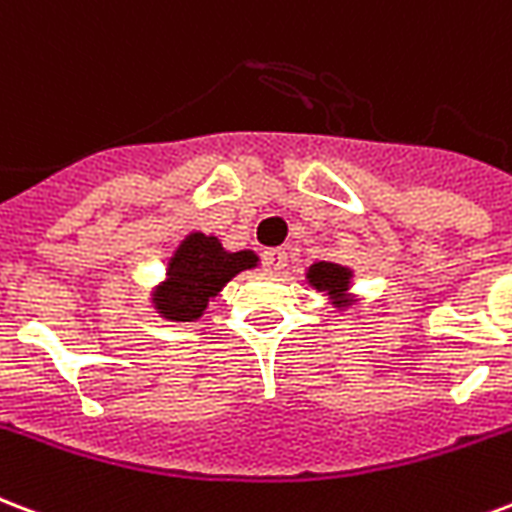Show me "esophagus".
<instances>
[{"instance_id":"obj_1","label":"esophagus","mask_w":512,"mask_h":512,"mask_svg":"<svg viewBox=\"0 0 512 512\" xmlns=\"http://www.w3.org/2000/svg\"><path fill=\"white\" fill-rule=\"evenodd\" d=\"M263 263L271 273H282L290 260H287V252H284V249H268L263 255Z\"/></svg>"}]
</instances>
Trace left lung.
Returning a JSON list of instances; mask_svg holds the SVG:
<instances>
[{"mask_svg":"<svg viewBox=\"0 0 512 512\" xmlns=\"http://www.w3.org/2000/svg\"><path fill=\"white\" fill-rule=\"evenodd\" d=\"M303 276H306L308 287L327 295L338 311H346L360 303V295H354V268L349 265L333 263V260H314L303 271Z\"/></svg>","mask_w":512,"mask_h":512,"instance_id":"8db88e82","label":"left lung"}]
</instances>
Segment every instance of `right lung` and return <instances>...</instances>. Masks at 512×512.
Wrapping results in <instances>:
<instances>
[{
	"label": "right lung",
	"mask_w": 512,
	"mask_h": 512,
	"mask_svg": "<svg viewBox=\"0 0 512 512\" xmlns=\"http://www.w3.org/2000/svg\"><path fill=\"white\" fill-rule=\"evenodd\" d=\"M260 257L252 249L230 252L217 236L190 230L169 255L163 279L150 290V306L169 322H195L204 317L217 295L241 271H252Z\"/></svg>",
	"instance_id": "add662e5"
}]
</instances>
